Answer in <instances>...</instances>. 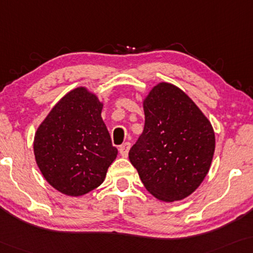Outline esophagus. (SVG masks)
<instances>
[{
  "label": "esophagus",
  "instance_id": "esophagus-1",
  "mask_svg": "<svg viewBox=\"0 0 253 253\" xmlns=\"http://www.w3.org/2000/svg\"><path fill=\"white\" fill-rule=\"evenodd\" d=\"M129 149H130V143L129 142H126V143H124L123 145H120L119 147V152L120 155L123 156V157H127L128 156V152H129Z\"/></svg>",
  "mask_w": 253,
  "mask_h": 253
}]
</instances>
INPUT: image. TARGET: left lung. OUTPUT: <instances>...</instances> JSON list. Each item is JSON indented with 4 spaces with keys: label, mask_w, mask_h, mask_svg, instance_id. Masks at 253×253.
<instances>
[{
    "label": "left lung",
    "mask_w": 253,
    "mask_h": 253,
    "mask_svg": "<svg viewBox=\"0 0 253 253\" xmlns=\"http://www.w3.org/2000/svg\"><path fill=\"white\" fill-rule=\"evenodd\" d=\"M144 129L129 161L149 193L170 203L187 198L208 175L215 149L213 127L179 87L159 83L143 99Z\"/></svg>",
    "instance_id": "obj_1"
}]
</instances>
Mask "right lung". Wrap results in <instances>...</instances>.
Masks as SVG:
<instances>
[{"instance_id": "right-lung-1", "label": "right lung", "mask_w": 253, "mask_h": 253, "mask_svg": "<svg viewBox=\"0 0 253 253\" xmlns=\"http://www.w3.org/2000/svg\"><path fill=\"white\" fill-rule=\"evenodd\" d=\"M103 102L87 87L56 103L34 135L35 162L59 193L78 197L101 186L118 150L102 119Z\"/></svg>"}]
</instances>
